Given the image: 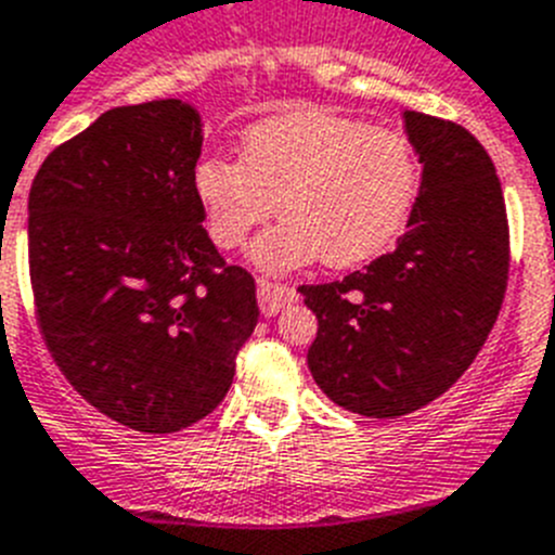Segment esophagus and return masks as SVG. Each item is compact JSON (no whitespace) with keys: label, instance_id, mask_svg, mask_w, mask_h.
<instances>
[{"label":"esophagus","instance_id":"obj_1","mask_svg":"<svg viewBox=\"0 0 555 555\" xmlns=\"http://www.w3.org/2000/svg\"><path fill=\"white\" fill-rule=\"evenodd\" d=\"M257 298H259V309H262V314H276L282 312L284 307H289V304H296L298 293L296 287H287V284L259 279Z\"/></svg>","mask_w":555,"mask_h":555}]
</instances>
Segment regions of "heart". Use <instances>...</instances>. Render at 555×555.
<instances>
[{
  "label": "heart",
  "instance_id": "b5f03b06",
  "mask_svg": "<svg viewBox=\"0 0 555 555\" xmlns=\"http://www.w3.org/2000/svg\"><path fill=\"white\" fill-rule=\"evenodd\" d=\"M421 159L398 129L328 113H287L254 124L243 159L204 157L193 191L221 248H241L276 212L284 221L254 246L262 271L323 259L359 266L398 241L417 193Z\"/></svg>",
  "mask_w": 555,
  "mask_h": 555
}]
</instances>
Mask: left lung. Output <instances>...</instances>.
<instances>
[{"instance_id": "8db88e82", "label": "left lung", "mask_w": 555, "mask_h": 555, "mask_svg": "<svg viewBox=\"0 0 555 555\" xmlns=\"http://www.w3.org/2000/svg\"><path fill=\"white\" fill-rule=\"evenodd\" d=\"M423 163L406 232L364 271L301 284L318 318L309 373L337 406L401 417L439 398L495 326L508 282V218L487 149L464 127L403 113Z\"/></svg>"}]
</instances>
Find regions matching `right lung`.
<instances>
[{"label": "right lung", "instance_id": "obj_1", "mask_svg": "<svg viewBox=\"0 0 555 555\" xmlns=\"http://www.w3.org/2000/svg\"><path fill=\"white\" fill-rule=\"evenodd\" d=\"M191 104L113 107L60 143L29 188V282L60 373L109 421L171 434L232 387L257 284L202 227Z\"/></svg>", "mask_w": 555, "mask_h": 555}]
</instances>
